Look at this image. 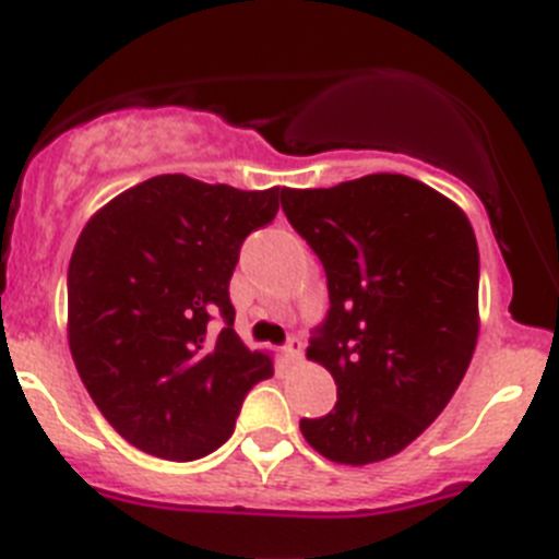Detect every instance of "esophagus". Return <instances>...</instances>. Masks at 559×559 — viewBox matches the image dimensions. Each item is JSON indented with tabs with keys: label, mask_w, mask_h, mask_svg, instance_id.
I'll return each instance as SVG.
<instances>
[{
	"label": "esophagus",
	"mask_w": 559,
	"mask_h": 559,
	"mask_svg": "<svg viewBox=\"0 0 559 559\" xmlns=\"http://www.w3.org/2000/svg\"><path fill=\"white\" fill-rule=\"evenodd\" d=\"M284 352L289 360H300V354H304V340L300 337H289L284 343Z\"/></svg>",
	"instance_id": "1"
}]
</instances>
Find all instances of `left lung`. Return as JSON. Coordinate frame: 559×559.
I'll return each instance as SVG.
<instances>
[{"label":"left lung","instance_id":"8db88e82","mask_svg":"<svg viewBox=\"0 0 559 559\" xmlns=\"http://www.w3.org/2000/svg\"><path fill=\"white\" fill-rule=\"evenodd\" d=\"M281 207L326 273L329 312L307 357L337 385V405L300 419V433L337 464L391 459L448 407L473 360V225L448 197L402 174L284 188Z\"/></svg>","mask_w":559,"mask_h":559}]
</instances>
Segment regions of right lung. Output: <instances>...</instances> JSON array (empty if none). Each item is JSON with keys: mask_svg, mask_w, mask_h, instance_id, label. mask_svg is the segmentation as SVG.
Returning a JSON list of instances; mask_svg holds the SVG:
<instances>
[{"mask_svg": "<svg viewBox=\"0 0 559 559\" xmlns=\"http://www.w3.org/2000/svg\"><path fill=\"white\" fill-rule=\"evenodd\" d=\"M278 193L163 174L86 222L67 273L70 352L92 402L143 453H213L247 391L273 377L233 329L230 278Z\"/></svg>", "mask_w": 559, "mask_h": 559, "instance_id": "1", "label": "right lung"}]
</instances>
